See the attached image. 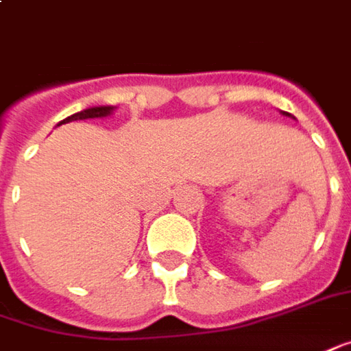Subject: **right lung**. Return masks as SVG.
I'll return each mask as SVG.
<instances>
[{"label": "right lung", "mask_w": 351, "mask_h": 351, "mask_svg": "<svg viewBox=\"0 0 351 351\" xmlns=\"http://www.w3.org/2000/svg\"><path fill=\"white\" fill-rule=\"evenodd\" d=\"M114 110V106H93L87 110H81L77 114L67 116L66 120H62L60 124H66V122H73V120H87V118H101V116L110 114Z\"/></svg>", "instance_id": "add662e5"}]
</instances>
